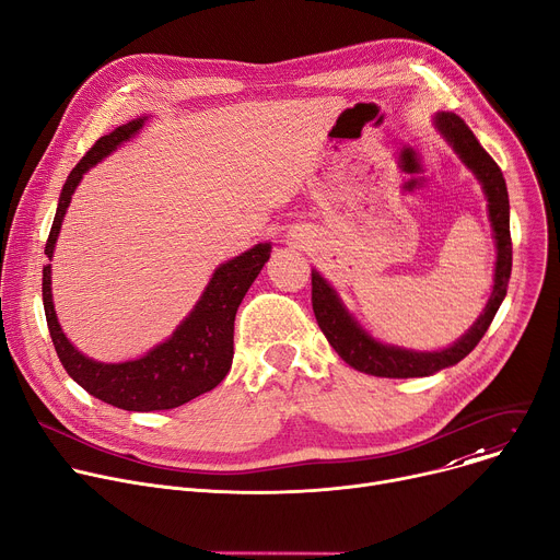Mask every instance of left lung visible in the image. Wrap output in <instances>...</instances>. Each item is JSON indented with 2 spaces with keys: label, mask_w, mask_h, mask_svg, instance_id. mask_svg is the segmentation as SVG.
<instances>
[{
  "label": "left lung",
  "mask_w": 560,
  "mask_h": 560,
  "mask_svg": "<svg viewBox=\"0 0 560 560\" xmlns=\"http://www.w3.org/2000/svg\"><path fill=\"white\" fill-rule=\"evenodd\" d=\"M434 128L439 135L453 145L459 160L472 171L481 191L489 202V220L495 238V275H493V292L483 306L477 322L462 335V338L439 351H415L402 349L396 345H385L371 332L360 326V322L349 313L345 302L317 270H313V311L315 319L326 335L328 345L338 351V355L369 376L378 378H421L432 376L436 371L453 366L464 360L477 342L489 330L500 304L506 296V285L511 277V232H509V194L506 182L500 166L493 158L479 145L477 137L470 128L453 112H436Z\"/></svg>",
  "instance_id": "left-lung-1"
}]
</instances>
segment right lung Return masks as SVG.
I'll list each match as a JSON object with an SVG mask.
<instances>
[{
    "mask_svg": "<svg viewBox=\"0 0 560 560\" xmlns=\"http://www.w3.org/2000/svg\"><path fill=\"white\" fill-rule=\"evenodd\" d=\"M145 121L148 117L132 119L101 137L77 164V168L69 173L58 198L56 218L45 247L49 260L54 258L67 207L83 175L109 153H115L121 143L132 139ZM270 252V243H258L241 256L220 264L194 311L179 322L171 338L153 347L145 355L126 362L92 360L67 340L56 317L51 266L47 264L43 268V302L51 342L65 371L94 398L119 409H128V412L173 409L211 392L232 369L236 311L258 272L268 264Z\"/></svg>",
    "mask_w": 560,
    "mask_h": 560,
    "instance_id": "1",
    "label": "right lung"
}]
</instances>
